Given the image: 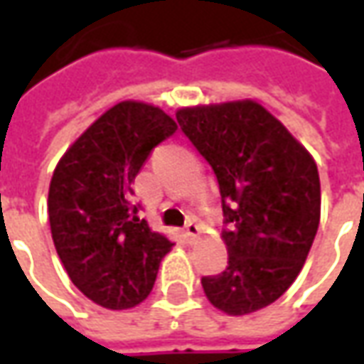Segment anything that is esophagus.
Here are the masks:
<instances>
[{
	"mask_svg": "<svg viewBox=\"0 0 364 364\" xmlns=\"http://www.w3.org/2000/svg\"><path fill=\"white\" fill-rule=\"evenodd\" d=\"M198 234H200V226H198L197 222L189 220L185 224V236L189 237L191 242H193L195 237H198Z\"/></svg>",
	"mask_w": 364,
	"mask_h": 364,
	"instance_id": "esophagus-1",
	"label": "esophagus"
}]
</instances>
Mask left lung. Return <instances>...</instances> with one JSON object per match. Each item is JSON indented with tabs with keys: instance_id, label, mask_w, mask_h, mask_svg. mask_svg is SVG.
<instances>
[{
	"instance_id": "left-lung-1",
	"label": "left lung",
	"mask_w": 364,
	"mask_h": 364,
	"mask_svg": "<svg viewBox=\"0 0 364 364\" xmlns=\"http://www.w3.org/2000/svg\"><path fill=\"white\" fill-rule=\"evenodd\" d=\"M177 122L218 179L228 267L203 277L214 308L257 312L304 265L320 224V175L302 144L252 99L177 111Z\"/></svg>"
}]
</instances>
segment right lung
I'll use <instances>...</instances> for the list:
<instances>
[{"label":"right lung","mask_w":364,"mask_h":364,"mask_svg":"<svg viewBox=\"0 0 364 364\" xmlns=\"http://www.w3.org/2000/svg\"><path fill=\"white\" fill-rule=\"evenodd\" d=\"M177 130L159 107L120 101L60 158L48 189L54 247L70 279L109 310L148 298L171 242L138 218L132 183L151 150Z\"/></svg>","instance_id":"1"}]
</instances>
